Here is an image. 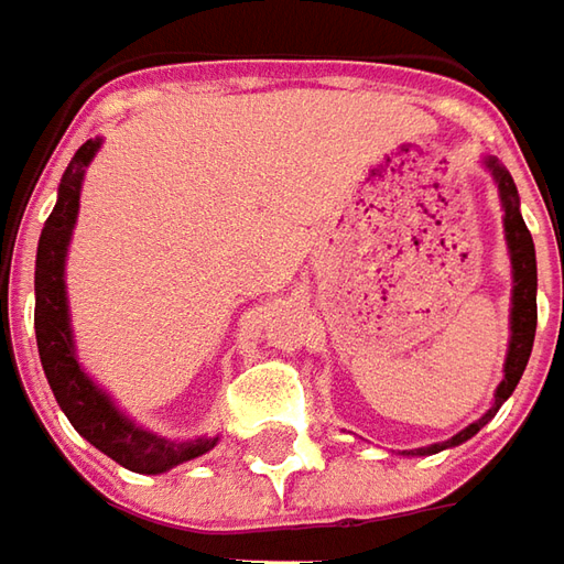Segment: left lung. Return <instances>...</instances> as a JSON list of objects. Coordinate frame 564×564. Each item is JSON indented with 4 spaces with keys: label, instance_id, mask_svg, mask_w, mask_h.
Instances as JSON below:
<instances>
[{
    "label": "left lung",
    "instance_id": "obj_1",
    "mask_svg": "<svg viewBox=\"0 0 564 564\" xmlns=\"http://www.w3.org/2000/svg\"><path fill=\"white\" fill-rule=\"evenodd\" d=\"M484 165L489 169V175L496 178L499 185V200H502V226H506V241H509V257H511V338H509V355H506V367H502V382L496 386V395H492V408L480 421H474L465 426L462 433H455L448 443L426 445V448H414L408 455H436L443 448L452 445L467 443L474 433H480V426H487L496 411L502 408V401L509 399L518 386V379L524 373L528 360H531L533 348V333H536V253H533V238L524 219H521V200H518V187L511 182V175L506 172V165L499 163L496 156H487Z\"/></svg>",
    "mask_w": 564,
    "mask_h": 564
}]
</instances>
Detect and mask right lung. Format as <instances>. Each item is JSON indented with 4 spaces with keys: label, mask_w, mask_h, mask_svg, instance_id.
Segmentation results:
<instances>
[{
    "label": "right lung",
    "mask_w": 564,
    "mask_h": 564,
    "mask_svg": "<svg viewBox=\"0 0 564 564\" xmlns=\"http://www.w3.org/2000/svg\"><path fill=\"white\" fill-rule=\"evenodd\" d=\"M97 141H87L65 169L58 200L40 231L36 245V272H33V329H36V348L40 364L50 379L58 408L72 421L77 433L90 445H97L102 455H109L121 467L134 474H163L169 467L185 465L191 458L206 455L216 440H187L175 443L143 430L131 417H124L116 401L99 389L94 379L84 373L77 364L75 333H72V316H68V294H65V257L68 241L77 223V206H80V182L84 169L97 156Z\"/></svg>",
    "instance_id": "obj_1"
}]
</instances>
